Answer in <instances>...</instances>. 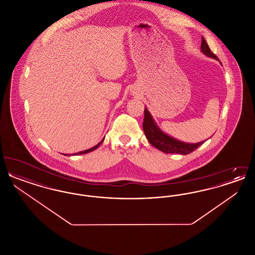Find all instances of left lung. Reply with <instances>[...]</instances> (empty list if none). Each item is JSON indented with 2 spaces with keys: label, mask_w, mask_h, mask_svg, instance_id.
I'll return each mask as SVG.
<instances>
[{
  "label": "left lung",
  "mask_w": 255,
  "mask_h": 255,
  "mask_svg": "<svg viewBox=\"0 0 255 255\" xmlns=\"http://www.w3.org/2000/svg\"><path fill=\"white\" fill-rule=\"evenodd\" d=\"M201 51L204 54H206V56L219 60L218 57L209 49L204 37H202ZM142 127L145 133L146 138L148 139L150 144H152L158 150H160L161 152L166 154L172 153V154L188 155L205 142V141H201L198 143H187L170 136L158 128V125L156 124V122L147 108L144 109V121L142 123Z\"/></svg>",
  "instance_id": "obj_1"
}]
</instances>
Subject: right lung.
<instances>
[{"label": "right lung", "instance_id": "add662e5", "mask_svg": "<svg viewBox=\"0 0 255 255\" xmlns=\"http://www.w3.org/2000/svg\"><path fill=\"white\" fill-rule=\"evenodd\" d=\"M105 138V137H104ZM104 138L98 143L96 146H94V147H92V148H90V149H88V150H84V151H81V152H78V153H76V154H74V155H82V154H87V153H89V152H92V151H94V150H96L98 146L100 145L102 142H103V140H104ZM65 156H68V155H65Z\"/></svg>", "mask_w": 255, "mask_h": 255}]
</instances>
